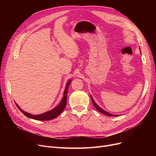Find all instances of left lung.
<instances>
[{"mask_svg": "<svg viewBox=\"0 0 156 156\" xmlns=\"http://www.w3.org/2000/svg\"><path fill=\"white\" fill-rule=\"evenodd\" d=\"M91 99H92V103H93V104H94V107H95L99 112H100L103 113V114H104V115H107V116H117V115H111V114H110V113L107 112H106V111H105L104 110H103L102 108H101L100 107H99V106L96 104V103H95V101H94V100H93V98H92V96H91Z\"/></svg>", "mask_w": 156, "mask_h": 156, "instance_id": "8db88e82", "label": "left lung"}]
</instances>
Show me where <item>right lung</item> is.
<instances>
[{
	"instance_id": "obj_1",
	"label": "right lung",
	"mask_w": 156,
	"mask_h": 156,
	"mask_svg": "<svg viewBox=\"0 0 156 156\" xmlns=\"http://www.w3.org/2000/svg\"><path fill=\"white\" fill-rule=\"evenodd\" d=\"M71 83V80L68 82L66 87L65 90L64 92V96L62 98V101H60V103L58 104V105L56 106L54 109L48 111L46 112H44V114H41L39 115H33L31 114H29V113L26 112L25 111H23L21 108L19 107L16 103V105L17 107V108L20 109L23 114H24L26 116L30 118V119H34L36 120H52L54 119L55 118L57 117L61 112H62L64 109L65 108L66 106V103H67V94H68V87L69 85V84Z\"/></svg>"
}]
</instances>
